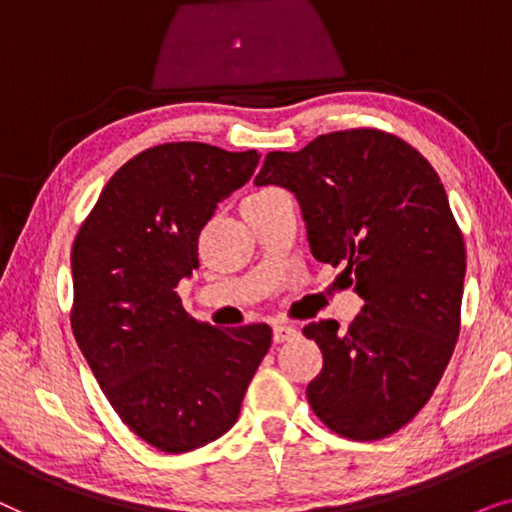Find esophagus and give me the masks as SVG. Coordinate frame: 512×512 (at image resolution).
<instances>
[{
  "label": "esophagus",
  "mask_w": 512,
  "mask_h": 512,
  "mask_svg": "<svg viewBox=\"0 0 512 512\" xmlns=\"http://www.w3.org/2000/svg\"><path fill=\"white\" fill-rule=\"evenodd\" d=\"M297 337V327H292L288 323H276L274 325V342L276 344H283V342H290V339Z\"/></svg>",
  "instance_id": "34e87169"
}]
</instances>
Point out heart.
Returning <instances> with one entry per match:
<instances>
[{"label": "heart", "mask_w": 512, "mask_h": 512, "mask_svg": "<svg viewBox=\"0 0 512 512\" xmlns=\"http://www.w3.org/2000/svg\"><path fill=\"white\" fill-rule=\"evenodd\" d=\"M269 192H271V189H264V192H255V194H250L248 199H252V196H262V194H269Z\"/></svg>", "instance_id": "b5f03b06"}]
</instances>
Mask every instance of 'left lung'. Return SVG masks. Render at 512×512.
Here are the masks:
<instances>
[{
  "label": "left lung",
  "instance_id": "1",
  "mask_svg": "<svg viewBox=\"0 0 512 512\" xmlns=\"http://www.w3.org/2000/svg\"><path fill=\"white\" fill-rule=\"evenodd\" d=\"M255 185L297 196L311 255L346 264L363 309L304 327L323 353L306 386L311 410L349 440H381L428 403L461 330L466 245L438 173L377 128L318 135L269 152Z\"/></svg>",
  "mask_w": 512,
  "mask_h": 512
}]
</instances>
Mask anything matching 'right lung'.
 <instances>
[{
  "label": "right lung",
  "mask_w": 512,
  "mask_h": 512,
  "mask_svg": "<svg viewBox=\"0 0 512 512\" xmlns=\"http://www.w3.org/2000/svg\"><path fill=\"white\" fill-rule=\"evenodd\" d=\"M260 154L166 142L126 161L72 245V332L107 403L168 454L236 424L271 327L220 330L189 316L175 288L199 269V234Z\"/></svg>",
  "instance_id": "obj_1"
}]
</instances>
